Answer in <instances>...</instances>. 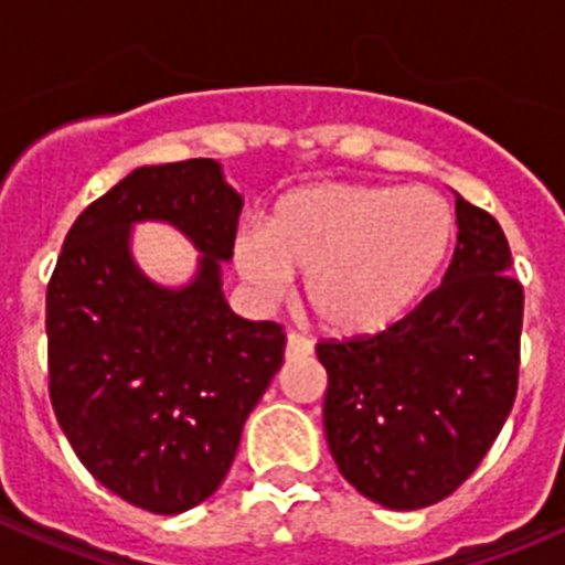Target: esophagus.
Returning a JSON list of instances; mask_svg holds the SVG:
<instances>
[{
	"instance_id": "1",
	"label": "esophagus",
	"mask_w": 565,
	"mask_h": 565,
	"mask_svg": "<svg viewBox=\"0 0 565 565\" xmlns=\"http://www.w3.org/2000/svg\"><path fill=\"white\" fill-rule=\"evenodd\" d=\"M301 354H310V340L308 337L296 334V331H290V334H287V358H301Z\"/></svg>"
}]
</instances>
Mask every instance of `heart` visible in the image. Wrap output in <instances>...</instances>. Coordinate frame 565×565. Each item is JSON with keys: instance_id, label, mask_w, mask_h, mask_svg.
<instances>
[{"instance_id": "1", "label": "heart", "mask_w": 565, "mask_h": 565, "mask_svg": "<svg viewBox=\"0 0 565 565\" xmlns=\"http://www.w3.org/2000/svg\"><path fill=\"white\" fill-rule=\"evenodd\" d=\"M451 216L422 188L313 184L275 204L260 231H239L234 260L264 299L308 278V305L337 337L386 331L437 278Z\"/></svg>"}]
</instances>
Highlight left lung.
<instances>
[{
  "label": "left lung",
  "instance_id": "obj_1",
  "mask_svg": "<svg viewBox=\"0 0 565 565\" xmlns=\"http://www.w3.org/2000/svg\"><path fill=\"white\" fill-rule=\"evenodd\" d=\"M446 278L386 331L319 340L337 469L390 510L448 499L499 437L519 386L525 290L492 213L457 195Z\"/></svg>",
  "mask_w": 565,
  "mask_h": 565
}]
</instances>
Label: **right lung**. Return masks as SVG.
Masks as SVG:
<instances>
[{"label": "right lung", "instance_id": "add662e5", "mask_svg": "<svg viewBox=\"0 0 565 565\" xmlns=\"http://www.w3.org/2000/svg\"><path fill=\"white\" fill-rule=\"evenodd\" d=\"M243 199L211 158L140 167L73 222L46 287L49 398L84 469L135 508L184 513L220 490L287 334L222 296ZM172 221L203 252L163 291L127 255L130 222Z\"/></svg>", "mask_w": 565, "mask_h": 565}]
</instances>
